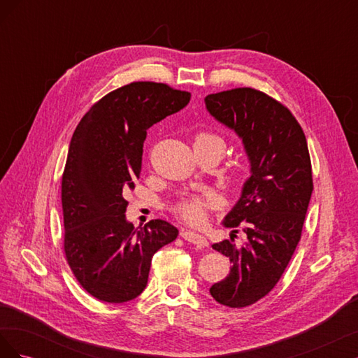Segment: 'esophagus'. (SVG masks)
Wrapping results in <instances>:
<instances>
[{"label":"esophagus","instance_id":"1","mask_svg":"<svg viewBox=\"0 0 358 358\" xmlns=\"http://www.w3.org/2000/svg\"><path fill=\"white\" fill-rule=\"evenodd\" d=\"M180 236H182V239H185L189 243L199 245V246H203V248L208 246V241H206V237L199 234V233H194V231H189V230H182Z\"/></svg>","mask_w":358,"mask_h":358}]
</instances>
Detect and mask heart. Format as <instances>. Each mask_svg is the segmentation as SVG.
Segmentation results:
<instances>
[{
  "instance_id": "1",
  "label": "heart",
  "mask_w": 358,
  "mask_h": 358,
  "mask_svg": "<svg viewBox=\"0 0 358 358\" xmlns=\"http://www.w3.org/2000/svg\"><path fill=\"white\" fill-rule=\"evenodd\" d=\"M201 142H210V143H218L224 148V142L213 134H200L196 138V143ZM218 204V200L212 196L208 197H197V196H191L183 199L178 206H176V213L180 216L183 221H187L189 224H201L206 220V210L209 208H215Z\"/></svg>"
}]
</instances>
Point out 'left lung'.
<instances>
[{"label":"left lung","instance_id":"left-lung-1","mask_svg":"<svg viewBox=\"0 0 358 358\" xmlns=\"http://www.w3.org/2000/svg\"><path fill=\"white\" fill-rule=\"evenodd\" d=\"M206 110L242 140L249 176L224 225H241L243 245L213 243L230 258V273L210 287L221 305L245 308L268 294L282 276L301 236L312 196V167L305 133L291 112L268 95L237 88L204 99Z\"/></svg>","mask_w":358,"mask_h":358}]
</instances>
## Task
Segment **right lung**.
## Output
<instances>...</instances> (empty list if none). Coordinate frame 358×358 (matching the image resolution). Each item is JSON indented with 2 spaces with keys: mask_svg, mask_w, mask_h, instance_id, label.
Here are the masks:
<instances>
[{
  "mask_svg": "<svg viewBox=\"0 0 358 358\" xmlns=\"http://www.w3.org/2000/svg\"><path fill=\"white\" fill-rule=\"evenodd\" d=\"M189 99L164 83L134 82L103 96L74 129L61 189L64 251L95 299L124 303L142 294L154 254L179 234L164 220L134 229L125 194L140 176L148 129Z\"/></svg>",
  "mask_w": 358,
  "mask_h": 358,
  "instance_id": "right-lung-1",
  "label": "right lung"
}]
</instances>
